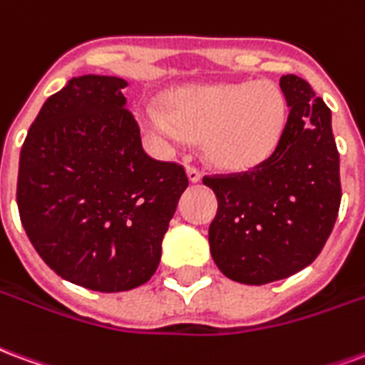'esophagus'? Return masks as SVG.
<instances>
[{
    "label": "esophagus",
    "instance_id": "34e87169",
    "mask_svg": "<svg viewBox=\"0 0 365 365\" xmlns=\"http://www.w3.org/2000/svg\"><path fill=\"white\" fill-rule=\"evenodd\" d=\"M186 175H188V179L190 182H198L202 179V173L194 167V165H186Z\"/></svg>",
    "mask_w": 365,
    "mask_h": 365
}]
</instances>
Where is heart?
Segmentation results:
<instances>
[{
    "instance_id": "obj_1",
    "label": "heart",
    "mask_w": 365,
    "mask_h": 365,
    "mask_svg": "<svg viewBox=\"0 0 365 365\" xmlns=\"http://www.w3.org/2000/svg\"><path fill=\"white\" fill-rule=\"evenodd\" d=\"M286 120V98L270 81L200 85L171 98L169 116L143 110L148 132L167 142H204L210 161L245 169L270 153Z\"/></svg>"
}]
</instances>
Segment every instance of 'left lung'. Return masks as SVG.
I'll use <instances>...</instances> for the list:
<instances>
[{
	"label": "left lung",
	"instance_id": "obj_1",
	"mask_svg": "<svg viewBox=\"0 0 365 365\" xmlns=\"http://www.w3.org/2000/svg\"><path fill=\"white\" fill-rule=\"evenodd\" d=\"M280 89L289 113L272 153L247 171L202 179L217 196L208 233L212 259L227 278L249 286L309 267L342 198L329 106L294 73L280 77Z\"/></svg>",
	"mask_w": 365,
	"mask_h": 365
}]
</instances>
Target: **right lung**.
I'll return each mask as SVG.
<instances>
[{"mask_svg":"<svg viewBox=\"0 0 365 365\" xmlns=\"http://www.w3.org/2000/svg\"><path fill=\"white\" fill-rule=\"evenodd\" d=\"M124 87L120 77H73L46 98L19 157L26 237L63 280L105 294L155 274L188 186L182 165L143 151Z\"/></svg>","mask_w":365,"mask_h":365,"instance_id":"1","label":"right lung"}]
</instances>
